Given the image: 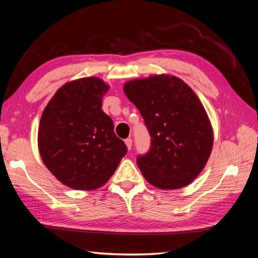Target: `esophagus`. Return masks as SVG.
<instances>
[{
	"instance_id": "1",
	"label": "esophagus",
	"mask_w": 258,
	"mask_h": 258,
	"mask_svg": "<svg viewBox=\"0 0 258 258\" xmlns=\"http://www.w3.org/2000/svg\"><path fill=\"white\" fill-rule=\"evenodd\" d=\"M125 144H126V147H127L128 150L132 149V139H126L125 140Z\"/></svg>"
}]
</instances>
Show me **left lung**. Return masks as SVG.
Returning <instances> with one entry per match:
<instances>
[{
  "instance_id": "left-lung-1",
  "label": "left lung",
  "mask_w": 258,
  "mask_h": 258,
  "mask_svg": "<svg viewBox=\"0 0 258 258\" xmlns=\"http://www.w3.org/2000/svg\"><path fill=\"white\" fill-rule=\"evenodd\" d=\"M124 92L151 135V149L138 158L145 179L161 189L189 185L207 165L213 147L212 125L199 97L170 74L127 81Z\"/></svg>"
}]
</instances>
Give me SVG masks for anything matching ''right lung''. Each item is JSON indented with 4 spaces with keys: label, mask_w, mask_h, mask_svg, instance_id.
Listing matches in <instances>:
<instances>
[{
    "label": "right lung",
    "mask_w": 258,
    "mask_h": 258,
    "mask_svg": "<svg viewBox=\"0 0 258 258\" xmlns=\"http://www.w3.org/2000/svg\"><path fill=\"white\" fill-rule=\"evenodd\" d=\"M108 90V84L96 77L70 81L55 92L41 115V160L70 188L104 186L127 152L116 137L113 120L101 109Z\"/></svg>",
    "instance_id": "right-lung-1"
}]
</instances>
